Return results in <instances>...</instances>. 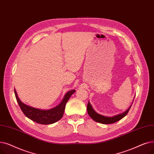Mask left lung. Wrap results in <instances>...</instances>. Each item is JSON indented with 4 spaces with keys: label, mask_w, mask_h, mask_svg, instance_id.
<instances>
[{
    "label": "left lung",
    "mask_w": 154,
    "mask_h": 154,
    "mask_svg": "<svg viewBox=\"0 0 154 154\" xmlns=\"http://www.w3.org/2000/svg\"><path fill=\"white\" fill-rule=\"evenodd\" d=\"M130 108L131 106L127 109L126 112H125L123 113L117 115L112 117H108V116H105L97 113L94 110L93 108H92L91 105L88 101V103L87 105V112L89 116L95 122L100 123H103V124H111V123H113L115 122L119 121L120 120L123 119L124 116H126L128 113Z\"/></svg>",
    "instance_id": "obj_1"
}]
</instances>
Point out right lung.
<instances>
[{
	"mask_svg": "<svg viewBox=\"0 0 154 154\" xmlns=\"http://www.w3.org/2000/svg\"><path fill=\"white\" fill-rule=\"evenodd\" d=\"M75 91V90L68 91L65 94L64 98L59 105L52 109H48V110H43V109L29 106L23 103L18 98L17 92L14 88V93H15L17 101L23 113L29 119L38 123L42 124V125H49V124L54 123L62 118L66 104L70 97Z\"/></svg>",
	"mask_w": 154,
	"mask_h": 154,
	"instance_id": "right-lung-1",
	"label": "right lung"
}]
</instances>
